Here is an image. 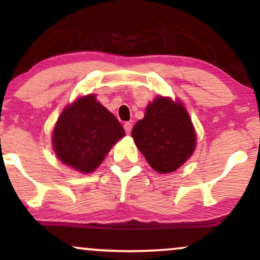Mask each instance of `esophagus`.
Returning <instances> with one entry per match:
<instances>
[{
  "label": "esophagus",
  "instance_id": "1",
  "mask_svg": "<svg viewBox=\"0 0 260 260\" xmlns=\"http://www.w3.org/2000/svg\"><path fill=\"white\" fill-rule=\"evenodd\" d=\"M123 128H124V131H126V133L129 134L131 131H132V122H126L124 123Z\"/></svg>",
  "mask_w": 260,
  "mask_h": 260
}]
</instances>
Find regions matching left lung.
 <instances>
[{
    "instance_id": "8db88e82",
    "label": "left lung",
    "mask_w": 260,
    "mask_h": 260,
    "mask_svg": "<svg viewBox=\"0 0 260 260\" xmlns=\"http://www.w3.org/2000/svg\"><path fill=\"white\" fill-rule=\"evenodd\" d=\"M134 143L159 174L179 169L194 152L197 134L181 101L158 96L147 104L144 119L132 129Z\"/></svg>"
}]
</instances>
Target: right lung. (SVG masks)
Wrapping results in <instances>:
<instances>
[{
  "label": "right lung",
  "instance_id": "right-lung-1",
  "mask_svg": "<svg viewBox=\"0 0 260 260\" xmlns=\"http://www.w3.org/2000/svg\"><path fill=\"white\" fill-rule=\"evenodd\" d=\"M124 131L96 94L75 100L62 110L52 131V147L66 166L83 174L94 172Z\"/></svg>",
  "mask_w": 260,
  "mask_h": 260
}]
</instances>
